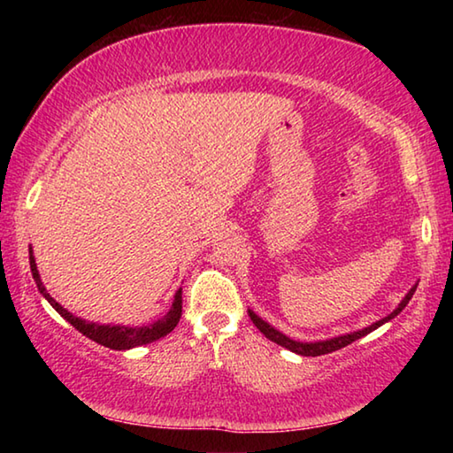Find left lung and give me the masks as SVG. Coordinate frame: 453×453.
Masks as SVG:
<instances>
[{"instance_id": "left-lung-1", "label": "left lung", "mask_w": 453, "mask_h": 453, "mask_svg": "<svg viewBox=\"0 0 453 453\" xmlns=\"http://www.w3.org/2000/svg\"><path fill=\"white\" fill-rule=\"evenodd\" d=\"M416 288L418 286H413L411 289H410V294L403 297L402 300V303L397 305V308L389 313L388 318H383V319H380V321H375V324H372L370 327H364V329H359V332H354V334H346V335H340V337H332V340H324V342H313V343H303V342H296V340H289L288 335H283L281 332H278V329H273L270 324H267V321H264L262 318H257L254 311H250V318H251V321H254L256 324V327L259 329V332H262L267 340H272V342H275V343H280V346H283L286 349H289V351H294V354H300V356H311V357H316V356H324V354H332V351H335V349H342V348H346V346H349L351 342H356V340H359V337H364V335H367L370 332H373V329H378L380 326H383L386 324V321H389L392 318H395L397 313H400L405 305H408V302L411 300V296H413V291H416Z\"/></svg>"}]
</instances>
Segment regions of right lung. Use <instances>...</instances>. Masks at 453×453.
<instances>
[{"label": "right lung", "instance_id": "obj_1", "mask_svg": "<svg viewBox=\"0 0 453 453\" xmlns=\"http://www.w3.org/2000/svg\"><path fill=\"white\" fill-rule=\"evenodd\" d=\"M29 265H32V273H34V280L37 283V289H40V294L45 297L51 303V308L56 310L61 318L70 321V324L81 332L89 340H94L96 343H102V346L110 348V349H129V348H135V346H143V343H151L159 340V337H164L172 332V329L178 326V321L181 318V289L175 291V300L172 310L165 313L162 319L153 321L150 326H143V327H126V326H99L94 324V321H86V319H80L72 316L70 311L65 308H61V305L53 300V297L45 291L43 283L40 280V272H37V265H35V259L32 256V250H29Z\"/></svg>", "mask_w": 453, "mask_h": 453}]
</instances>
